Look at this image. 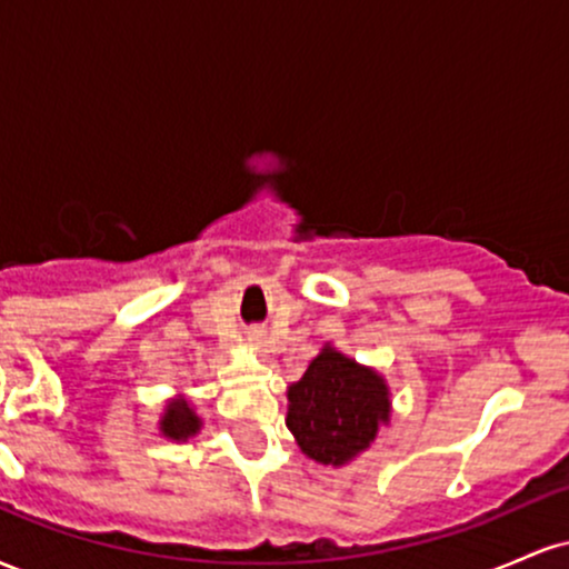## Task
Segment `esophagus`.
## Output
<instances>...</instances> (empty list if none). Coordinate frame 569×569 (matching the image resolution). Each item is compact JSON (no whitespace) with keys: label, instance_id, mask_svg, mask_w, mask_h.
I'll list each match as a JSON object with an SVG mask.
<instances>
[{"label":"esophagus","instance_id":"1","mask_svg":"<svg viewBox=\"0 0 569 569\" xmlns=\"http://www.w3.org/2000/svg\"><path fill=\"white\" fill-rule=\"evenodd\" d=\"M248 342L257 345V348H264V339H262V335H259V331H251V335H248Z\"/></svg>","mask_w":569,"mask_h":569}]
</instances>
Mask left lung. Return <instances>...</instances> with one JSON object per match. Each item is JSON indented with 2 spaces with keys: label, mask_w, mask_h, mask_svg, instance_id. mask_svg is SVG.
<instances>
[{
  "label": "left lung",
  "mask_w": 569,
  "mask_h": 569,
  "mask_svg": "<svg viewBox=\"0 0 569 569\" xmlns=\"http://www.w3.org/2000/svg\"><path fill=\"white\" fill-rule=\"evenodd\" d=\"M388 417L382 377L335 348H323L302 380L289 388L286 426L302 452L323 466H342L363 452Z\"/></svg>",
  "instance_id": "1"
}]
</instances>
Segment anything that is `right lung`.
Here are the masks:
<instances>
[{
    "mask_svg": "<svg viewBox=\"0 0 569 569\" xmlns=\"http://www.w3.org/2000/svg\"><path fill=\"white\" fill-rule=\"evenodd\" d=\"M162 433L168 436V439H176V441H184L189 436H194L200 430V420L198 415H194L192 409L187 407L184 401H176L168 407L166 415H162Z\"/></svg>",
    "mask_w": 569,
    "mask_h": 569,
    "instance_id": "right-lung-1",
    "label": "right lung"
}]
</instances>
